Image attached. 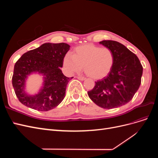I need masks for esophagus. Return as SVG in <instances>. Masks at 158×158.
Segmentation results:
<instances>
[{
    "mask_svg": "<svg viewBox=\"0 0 158 158\" xmlns=\"http://www.w3.org/2000/svg\"><path fill=\"white\" fill-rule=\"evenodd\" d=\"M77 78H78V80H81V81H83V80H85V78L82 77V76H78Z\"/></svg>",
    "mask_w": 158,
    "mask_h": 158,
    "instance_id": "obj_1",
    "label": "esophagus"
}]
</instances>
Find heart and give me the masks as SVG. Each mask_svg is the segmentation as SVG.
<instances>
[{
  "label": "heart",
  "instance_id": "b5f03b06",
  "mask_svg": "<svg viewBox=\"0 0 158 158\" xmlns=\"http://www.w3.org/2000/svg\"><path fill=\"white\" fill-rule=\"evenodd\" d=\"M114 61L113 52L108 47L86 44L76 47L73 55L66 54L63 63L70 74L79 73L84 67L89 77L102 79L111 71Z\"/></svg>",
  "mask_w": 158,
  "mask_h": 158
}]
</instances>
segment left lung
I'll return each mask as SVG.
<instances>
[{"instance_id":"8db88e82","label":"left lung","mask_w":158,"mask_h":158,"mask_svg":"<svg viewBox=\"0 0 158 158\" xmlns=\"http://www.w3.org/2000/svg\"><path fill=\"white\" fill-rule=\"evenodd\" d=\"M99 44L113 52V67L106 77L95 82L94 88L88 94L99 107L117 108L130 102L138 91L143 67L138 56L120 43L103 40Z\"/></svg>"}]
</instances>
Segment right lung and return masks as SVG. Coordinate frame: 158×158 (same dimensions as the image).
I'll return each mask as SVG.
<instances>
[{
  "label": "right lung",
  "mask_w": 158,
  "mask_h": 158,
  "mask_svg": "<svg viewBox=\"0 0 158 158\" xmlns=\"http://www.w3.org/2000/svg\"><path fill=\"white\" fill-rule=\"evenodd\" d=\"M70 45L46 43L26 52L14 65L12 85L17 98L26 107L40 111L54 109L65 97L66 85L73 77L62 73L63 60ZM38 73L44 76L43 86L35 95L25 92V82L30 74Z\"/></svg>",
  "instance_id": "add662e5"
}]
</instances>
